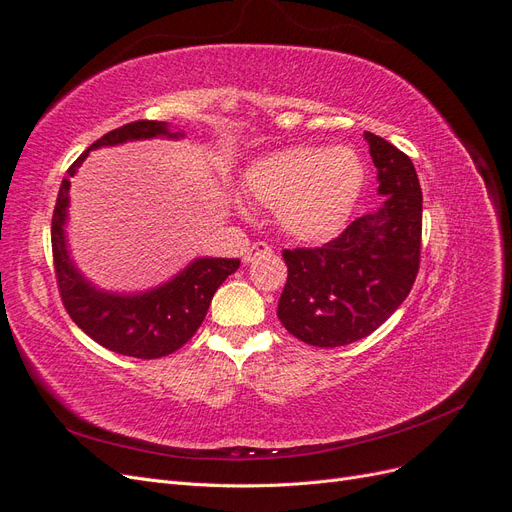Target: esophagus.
<instances>
[{
    "mask_svg": "<svg viewBox=\"0 0 512 512\" xmlns=\"http://www.w3.org/2000/svg\"><path fill=\"white\" fill-rule=\"evenodd\" d=\"M260 256H271V247H269L265 241L252 243L250 250H247V252L243 254V262H254V260L260 258Z\"/></svg>",
    "mask_w": 512,
    "mask_h": 512,
    "instance_id": "esophagus-1",
    "label": "esophagus"
}]
</instances>
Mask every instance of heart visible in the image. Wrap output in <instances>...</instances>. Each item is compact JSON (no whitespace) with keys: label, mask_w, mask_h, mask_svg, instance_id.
Segmentation results:
<instances>
[{"label":"heart","mask_w":512,"mask_h":512,"mask_svg":"<svg viewBox=\"0 0 512 512\" xmlns=\"http://www.w3.org/2000/svg\"><path fill=\"white\" fill-rule=\"evenodd\" d=\"M365 179V164L352 147H290L252 162L243 190L277 213L290 239L327 243L346 228Z\"/></svg>","instance_id":"1"}]
</instances>
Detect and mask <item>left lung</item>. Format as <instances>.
<instances>
[{"instance_id":"left-lung-1","label":"left lung","mask_w":512,"mask_h":512,"mask_svg":"<svg viewBox=\"0 0 512 512\" xmlns=\"http://www.w3.org/2000/svg\"><path fill=\"white\" fill-rule=\"evenodd\" d=\"M365 138L384 205L329 243L282 252L288 280L277 318L309 346L337 348L374 333L406 301L421 267L423 194L414 164L384 138Z\"/></svg>"}]
</instances>
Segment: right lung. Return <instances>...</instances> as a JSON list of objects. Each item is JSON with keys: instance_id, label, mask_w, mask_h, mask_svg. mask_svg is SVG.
<instances>
[{"instance_id": "obj_1", "label": "right lung", "mask_w": 512, "mask_h": 512, "mask_svg": "<svg viewBox=\"0 0 512 512\" xmlns=\"http://www.w3.org/2000/svg\"><path fill=\"white\" fill-rule=\"evenodd\" d=\"M179 132H170L164 121L138 119L117 130L106 132L102 138L83 151L68 168V175L59 185L57 203L51 224V245L55 280L70 318L98 342L100 346L134 359H160L173 354L203 324L215 290L230 273L241 265L239 258H198L188 269H183L173 282L143 294H111L102 292L83 280L74 269L66 250L64 224L68 209L70 177L83 164L91 149L104 145H119L138 138L168 136L177 138Z\"/></svg>"}]
</instances>
